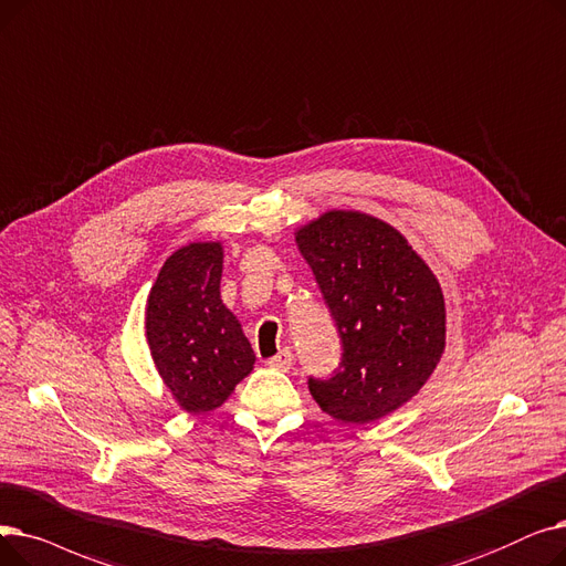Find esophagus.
I'll return each mask as SVG.
<instances>
[{
	"label": "esophagus",
	"instance_id": "34e87169",
	"mask_svg": "<svg viewBox=\"0 0 566 566\" xmlns=\"http://www.w3.org/2000/svg\"><path fill=\"white\" fill-rule=\"evenodd\" d=\"M292 353H290V349L285 347V349H281V353L276 355V357H272V359H266V366L269 368H274V370H290V366H292Z\"/></svg>",
	"mask_w": 566,
	"mask_h": 566
}]
</instances>
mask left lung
<instances>
[{
  "label": "left lung",
  "mask_w": 566,
  "mask_h": 566,
  "mask_svg": "<svg viewBox=\"0 0 566 566\" xmlns=\"http://www.w3.org/2000/svg\"><path fill=\"white\" fill-rule=\"evenodd\" d=\"M343 343L329 380H308L322 412L378 421L419 394L444 353V294L394 226L332 209L294 232Z\"/></svg>",
  "instance_id": "8db88e82"
}]
</instances>
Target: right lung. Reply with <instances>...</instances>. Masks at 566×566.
Masks as SVG:
<instances>
[{"mask_svg": "<svg viewBox=\"0 0 566 566\" xmlns=\"http://www.w3.org/2000/svg\"><path fill=\"white\" fill-rule=\"evenodd\" d=\"M221 241H196L164 262L147 297L154 366L177 406L191 415L221 408L255 364L237 315L221 300Z\"/></svg>", "mask_w": 566, "mask_h": 566, "instance_id": "right-lung-1", "label": "right lung"}]
</instances>
